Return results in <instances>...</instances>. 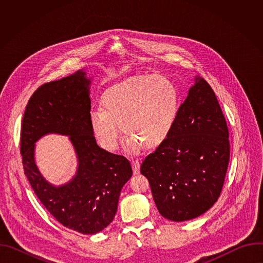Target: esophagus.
Instances as JSON below:
<instances>
[{"label": "esophagus", "mask_w": 263, "mask_h": 263, "mask_svg": "<svg viewBox=\"0 0 263 263\" xmlns=\"http://www.w3.org/2000/svg\"><path fill=\"white\" fill-rule=\"evenodd\" d=\"M139 167H140L139 160H133L132 161V168H133V174L134 175L139 174Z\"/></svg>", "instance_id": "esophagus-1"}]
</instances>
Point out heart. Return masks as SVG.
I'll return each instance as SVG.
<instances>
[{
	"label": "heart",
	"instance_id": "obj_1",
	"mask_svg": "<svg viewBox=\"0 0 263 263\" xmlns=\"http://www.w3.org/2000/svg\"><path fill=\"white\" fill-rule=\"evenodd\" d=\"M101 110L91 112L90 127L107 151L118 148L123 129L131 153L162 144L171 134L179 111L176 85L160 74L130 77L109 87Z\"/></svg>",
	"mask_w": 263,
	"mask_h": 263
}]
</instances>
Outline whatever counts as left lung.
<instances>
[{"label": "left lung", "mask_w": 263, "mask_h": 263, "mask_svg": "<svg viewBox=\"0 0 263 263\" xmlns=\"http://www.w3.org/2000/svg\"><path fill=\"white\" fill-rule=\"evenodd\" d=\"M230 159L229 131L210 85L196 76L174 128L140 166L159 213L174 221L196 218L217 201Z\"/></svg>", "instance_id": "8db88e82"}]
</instances>
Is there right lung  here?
Listing matches in <instances>:
<instances>
[{"mask_svg":"<svg viewBox=\"0 0 263 263\" xmlns=\"http://www.w3.org/2000/svg\"><path fill=\"white\" fill-rule=\"evenodd\" d=\"M90 79L83 69L42 85L30 98L22 123L25 175L47 210L64 227L96 234L114 220L123 186L132 176L129 160L101 148L90 127ZM70 136L79 159L77 175L55 186L34 163V142L47 134Z\"/></svg>","mask_w":263,"mask_h":263,"instance_id":"add662e5","label":"right lung"}]
</instances>
